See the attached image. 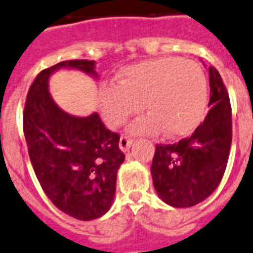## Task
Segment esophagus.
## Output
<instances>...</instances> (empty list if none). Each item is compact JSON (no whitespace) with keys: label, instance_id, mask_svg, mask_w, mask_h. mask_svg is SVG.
I'll use <instances>...</instances> for the list:
<instances>
[{"label":"esophagus","instance_id":"34e87169","mask_svg":"<svg viewBox=\"0 0 253 253\" xmlns=\"http://www.w3.org/2000/svg\"><path fill=\"white\" fill-rule=\"evenodd\" d=\"M131 146H132V139H130V138L126 135L121 136V139H119V149H121L123 153L128 151V149H130Z\"/></svg>","mask_w":253,"mask_h":253}]
</instances>
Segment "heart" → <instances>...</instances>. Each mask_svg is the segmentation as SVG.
<instances>
[{
  "mask_svg": "<svg viewBox=\"0 0 253 253\" xmlns=\"http://www.w3.org/2000/svg\"><path fill=\"white\" fill-rule=\"evenodd\" d=\"M118 84H103L99 108L111 128L123 126L143 107L147 115L132 123L136 135L179 138L197 128L208 104V80L203 68L189 60L161 57L127 65Z\"/></svg>",
  "mask_w": 253,
  "mask_h": 253,
  "instance_id": "b5f03b06",
  "label": "heart"
}]
</instances>
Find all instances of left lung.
Masks as SVG:
<instances>
[{
    "instance_id": "obj_1",
    "label": "left lung",
    "mask_w": 253,
    "mask_h": 253,
    "mask_svg": "<svg viewBox=\"0 0 253 253\" xmlns=\"http://www.w3.org/2000/svg\"><path fill=\"white\" fill-rule=\"evenodd\" d=\"M209 111L186 139L157 145L151 164L155 192L170 207L197 205L221 182L232 143L229 96L218 71L209 67Z\"/></svg>"
}]
</instances>
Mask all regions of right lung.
Listing matches in <instances>:
<instances>
[{
	"label": "right lung",
	"instance_id": "obj_1",
	"mask_svg": "<svg viewBox=\"0 0 253 253\" xmlns=\"http://www.w3.org/2000/svg\"><path fill=\"white\" fill-rule=\"evenodd\" d=\"M95 64L69 60L41 71L24 110L25 141L41 188L57 209L82 221L110 211L125 154L119 135L104 127L96 112L75 117L63 111L49 93V79L59 69H78L98 79Z\"/></svg>",
	"mask_w": 253,
	"mask_h": 253
}]
</instances>
